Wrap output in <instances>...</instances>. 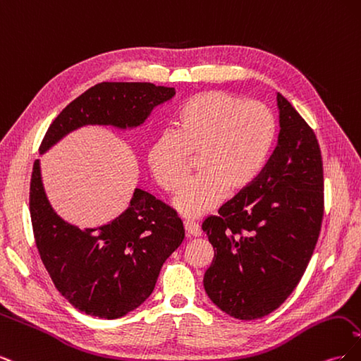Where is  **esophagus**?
<instances>
[{"instance_id": "34e87169", "label": "esophagus", "mask_w": 361, "mask_h": 361, "mask_svg": "<svg viewBox=\"0 0 361 361\" xmlns=\"http://www.w3.org/2000/svg\"><path fill=\"white\" fill-rule=\"evenodd\" d=\"M183 226H185V231H187V233L190 236H200L202 235V228H200L199 223L187 220V221L183 223Z\"/></svg>"}]
</instances>
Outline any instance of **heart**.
Wrapping results in <instances>:
<instances>
[{
	"label": "heart",
	"instance_id": "heart-1",
	"mask_svg": "<svg viewBox=\"0 0 361 361\" xmlns=\"http://www.w3.org/2000/svg\"><path fill=\"white\" fill-rule=\"evenodd\" d=\"M174 130L152 141L147 166L161 188L176 191L190 176L192 157H199L202 173L173 202L182 215L194 218L212 211L227 191L253 183L274 143L276 118L264 104L211 90L179 108Z\"/></svg>",
	"mask_w": 361,
	"mask_h": 361
}]
</instances>
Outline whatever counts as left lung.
Here are the masks:
<instances>
[{
	"label": "left lung",
	"instance_id": "8db88e82",
	"mask_svg": "<svg viewBox=\"0 0 361 361\" xmlns=\"http://www.w3.org/2000/svg\"><path fill=\"white\" fill-rule=\"evenodd\" d=\"M277 147L253 183L207 216L214 247L207 297L236 319L279 309L300 283L318 243L324 216V169L313 129L277 93Z\"/></svg>",
	"mask_w": 361,
	"mask_h": 361
}]
</instances>
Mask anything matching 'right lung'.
<instances>
[{
  "mask_svg": "<svg viewBox=\"0 0 361 361\" xmlns=\"http://www.w3.org/2000/svg\"><path fill=\"white\" fill-rule=\"evenodd\" d=\"M174 94L173 87L152 82L96 84L56 117L40 154L85 125L140 126ZM30 215L40 259L57 290L75 309L104 319L125 316L149 298L162 264L185 238L176 211L140 188L111 223L85 231L66 223L47 199L39 159L31 173Z\"/></svg>",
  "mask_w": 361,
  "mask_h": 361,
  "instance_id": "add662e5",
  "label": "right lung"
}]
</instances>
